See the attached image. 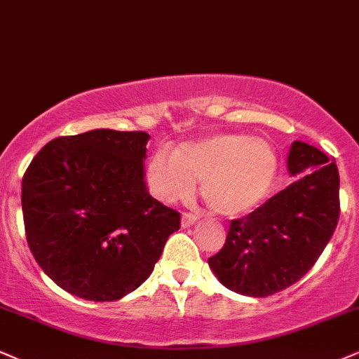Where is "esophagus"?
<instances>
[{
	"mask_svg": "<svg viewBox=\"0 0 359 359\" xmlns=\"http://www.w3.org/2000/svg\"><path fill=\"white\" fill-rule=\"evenodd\" d=\"M196 221H198V218L194 215H189V213L181 215V226H183V228L191 226V224L196 223Z\"/></svg>",
	"mask_w": 359,
	"mask_h": 359,
	"instance_id": "esophagus-1",
	"label": "esophagus"
}]
</instances>
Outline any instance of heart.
I'll use <instances>...</instances> for the list:
<instances>
[{"label":"heart","mask_w":359,"mask_h":359,"mask_svg":"<svg viewBox=\"0 0 359 359\" xmlns=\"http://www.w3.org/2000/svg\"><path fill=\"white\" fill-rule=\"evenodd\" d=\"M278 156L273 144L241 133H219L188 141L171 151L154 153L146 166L149 191L163 203L183 201L201 183L211 211L236 218L256 210L274 183Z\"/></svg>","instance_id":"obj_1"}]
</instances>
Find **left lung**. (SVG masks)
Wrapping results in <instances>:
<instances>
[{
	"instance_id": "left-lung-1",
	"label": "left lung",
	"mask_w": 359,
	"mask_h": 359,
	"mask_svg": "<svg viewBox=\"0 0 359 359\" xmlns=\"http://www.w3.org/2000/svg\"><path fill=\"white\" fill-rule=\"evenodd\" d=\"M287 171L294 181L241 219L208 259L228 290L264 298L302 280L320 258L339 218V175L315 146L293 141Z\"/></svg>"
}]
</instances>
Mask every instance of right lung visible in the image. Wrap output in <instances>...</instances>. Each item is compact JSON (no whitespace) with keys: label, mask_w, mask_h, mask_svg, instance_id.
Here are the masks:
<instances>
[{"label":"right lung","mask_w":359,"mask_h":359,"mask_svg":"<svg viewBox=\"0 0 359 359\" xmlns=\"http://www.w3.org/2000/svg\"><path fill=\"white\" fill-rule=\"evenodd\" d=\"M144 131L91 130L48 143L21 183L26 240L57 286L114 302L148 280L181 216L149 194Z\"/></svg>","instance_id":"1"}]
</instances>
